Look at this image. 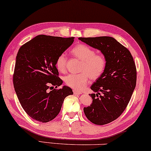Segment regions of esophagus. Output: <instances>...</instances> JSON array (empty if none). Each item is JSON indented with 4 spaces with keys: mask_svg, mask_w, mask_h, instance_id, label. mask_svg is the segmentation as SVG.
<instances>
[{
    "mask_svg": "<svg viewBox=\"0 0 151 151\" xmlns=\"http://www.w3.org/2000/svg\"><path fill=\"white\" fill-rule=\"evenodd\" d=\"M73 93L74 94H77V95H80L81 94V92L79 91H77V90H73Z\"/></svg>",
    "mask_w": 151,
    "mask_h": 151,
    "instance_id": "1",
    "label": "esophagus"
}]
</instances>
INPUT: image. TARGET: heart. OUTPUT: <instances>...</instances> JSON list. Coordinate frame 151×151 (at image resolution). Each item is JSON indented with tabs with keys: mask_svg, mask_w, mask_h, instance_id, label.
<instances>
[{
	"mask_svg": "<svg viewBox=\"0 0 151 151\" xmlns=\"http://www.w3.org/2000/svg\"><path fill=\"white\" fill-rule=\"evenodd\" d=\"M73 56L81 60L78 74H70L64 78L68 86L77 90L84 88L89 79L97 80L102 77L107 65V59L103 53H96L95 49L83 44L73 47L71 50ZM56 67L59 72L67 71V58L65 53H60L56 60Z\"/></svg>",
	"mask_w": 151,
	"mask_h": 151,
	"instance_id": "heart-1",
	"label": "heart"
}]
</instances>
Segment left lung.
Instances as JSON below:
<instances>
[{
  "mask_svg": "<svg viewBox=\"0 0 151 151\" xmlns=\"http://www.w3.org/2000/svg\"><path fill=\"white\" fill-rule=\"evenodd\" d=\"M79 39L100 50L107 59L104 74L91 87L98 94H89L93 103L83 108L91 123L105 125L117 119L126 109L136 86V65L130 51L113 37Z\"/></svg>",
  "mask_w": 151,
  "mask_h": 151,
  "instance_id": "8db88e82",
  "label": "left lung"
}]
</instances>
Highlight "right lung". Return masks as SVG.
Wrapping results in <instances>:
<instances>
[{
  "label": "right lung",
  "instance_id": "right-lung-1",
  "mask_svg": "<svg viewBox=\"0 0 151 151\" xmlns=\"http://www.w3.org/2000/svg\"><path fill=\"white\" fill-rule=\"evenodd\" d=\"M74 37L38 35L23 45L17 53L13 84L22 108L35 121L47 123L60 112L64 99L72 95L58 77L56 60L73 43ZM53 86L55 88L48 91Z\"/></svg>",
  "mask_w": 151,
  "mask_h": 151
}]
</instances>
